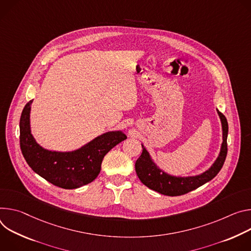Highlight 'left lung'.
I'll use <instances>...</instances> for the list:
<instances>
[{
    "mask_svg": "<svg viewBox=\"0 0 251 251\" xmlns=\"http://www.w3.org/2000/svg\"><path fill=\"white\" fill-rule=\"evenodd\" d=\"M222 124V132H224V142H222L220 153L212 164L211 168L202 175L189 177H176L166 175L156 168V165L151 159L147 150L143 146V152L135 161V172L141 181L149 188L157 191L164 196L177 197L182 196L191 190L201 186L207 181L211 180L221 170L227 154V132L228 124L226 118L217 110Z\"/></svg>",
    "mask_w": 251,
    "mask_h": 251,
    "instance_id": "1",
    "label": "left lung"
}]
</instances>
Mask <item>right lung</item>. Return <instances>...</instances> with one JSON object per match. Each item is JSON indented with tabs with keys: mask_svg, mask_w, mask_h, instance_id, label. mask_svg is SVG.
<instances>
[{
	"mask_svg": "<svg viewBox=\"0 0 251 251\" xmlns=\"http://www.w3.org/2000/svg\"><path fill=\"white\" fill-rule=\"evenodd\" d=\"M32 101L25 105L20 120L21 151L30 168L55 186L73 189L95 180L100 172L103 156L126 138L122 131H109L72 152L44 150L36 143L31 133Z\"/></svg>",
	"mask_w": 251,
	"mask_h": 251,
	"instance_id": "add662e5",
	"label": "right lung"
}]
</instances>
